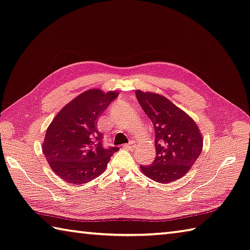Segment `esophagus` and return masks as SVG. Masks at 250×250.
I'll use <instances>...</instances> for the list:
<instances>
[{"mask_svg": "<svg viewBox=\"0 0 250 250\" xmlns=\"http://www.w3.org/2000/svg\"><path fill=\"white\" fill-rule=\"evenodd\" d=\"M135 146H136V145H135L134 141H129V143L126 144V145L124 146V147H125L126 149H134Z\"/></svg>", "mask_w": 250, "mask_h": 250, "instance_id": "34e87169", "label": "esophagus"}]
</instances>
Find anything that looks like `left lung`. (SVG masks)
Here are the masks:
<instances>
[{
	"label": "left lung",
	"mask_w": 250,
	"mask_h": 250,
	"mask_svg": "<svg viewBox=\"0 0 250 250\" xmlns=\"http://www.w3.org/2000/svg\"><path fill=\"white\" fill-rule=\"evenodd\" d=\"M140 106L151 120L155 136V159L140 166L146 176L168 184L185 176L201 153L204 139L198 125L186 112L164 96L136 90Z\"/></svg>",
	"instance_id": "obj_1"
}]
</instances>
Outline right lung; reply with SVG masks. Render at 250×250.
I'll list each match as a JSON object with an SVG mask.
<instances>
[{"mask_svg":"<svg viewBox=\"0 0 250 250\" xmlns=\"http://www.w3.org/2000/svg\"><path fill=\"white\" fill-rule=\"evenodd\" d=\"M117 91L89 89L68 102L51 122L42 152L56 175L72 185H81L105 171L117 147H103L98 119Z\"/></svg>","mask_w":250,"mask_h":250,"instance_id":"right-lung-1","label":"right lung"}]
</instances>
